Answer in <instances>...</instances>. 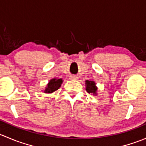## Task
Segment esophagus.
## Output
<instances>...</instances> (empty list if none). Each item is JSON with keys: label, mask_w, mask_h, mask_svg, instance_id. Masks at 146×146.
<instances>
[{"label": "esophagus", "mask_w": 146, "mask_h": 146, "mask_svg": "<svg viewBox=\"0 0 146 146\" xmlns=\"http://www.w3.org/2000/svg\"><path fill=\"white\" fill-rule=\"evenodd\" d=\"M69 78H70V80H77L78 77L76 76H73V75H72V76H70V77H69Z\"/></svg>", "instance_id": "34e87169"}]
</instances>
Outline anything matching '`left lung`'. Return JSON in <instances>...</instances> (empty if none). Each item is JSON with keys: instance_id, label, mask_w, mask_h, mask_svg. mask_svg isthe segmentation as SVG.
I'll list each match as a JSON object with an SVG mask.
<instances>
[{"instance_id": "left-lung-1", "label": "left lung", "mask_w": 146, "mask_h": 146, "mask_svg": "<svg viewBox=\"0 0 146 146\" xmlns=\"http://www.w3.org/2000/svg\"><path fill=\"white\" fill-rule=\"evenodd\" d=\"M86 90L88 93H92L93 95L96 94L97 92V87L95 86V83L94 81H91V80H86Z\"/></svg>"}]
</instances>
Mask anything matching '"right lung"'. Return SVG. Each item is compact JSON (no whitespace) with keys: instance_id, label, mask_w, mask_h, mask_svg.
I'll return each mask as SVG.
<instances>
[{"instance_id":"1","label":"right lung","mask_w":146,"mask_h":146,"mask_svg":"<svg viewBox=\"0 0 146 146\" xmlns=\"http://www.w3.org/2000/svg\"><path fill=\"white\" fill-rule=\"evenodd\" d=\"M62 82V79H52V80H50L48 84L47 85V87L46 88L44 92H46V93H51V92H54V91L57 90L61 87Z\"/></svg>"}]
</instances>
